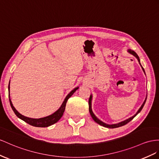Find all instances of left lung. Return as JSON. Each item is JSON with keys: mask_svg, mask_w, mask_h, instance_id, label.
I'll return each mask as SVG.
<instances>
[{"mask_svg": "<svg viewBox=\"0 0 159 159\" xmlns=\"http://www.w3.org/2000/svg\"><path fill=\"white\" fill-rule=\"evenodd\" d=\"M128 52L129 53V54H131L132 55H133L134 56H135V57H136V58L138 59V62H139L140 65V66H142V65H141L140 62V58H139V57H138V56L137 55L136 53L135 52H134V51L132 50H128ZM142 70H143L144 72L145 73L143 67L142 66ZM146 99H145V100H144V103H142V105H141V107H140V109H138V111L136 112V113L135 115L133 116H132V117H129V118H128V119H127V120H124V121H121V122H120V123L115 124H105V123H104V122H103L102 121H101L100 120H99V119L97 118V117L95 116V114H94V113H93V111H92V108H91L92 95H90V97H89V112H90V114H91V117H92V118L93 119V120H94L95 122H97V123L98 124H99V125H102V126H103V127H105V128H116L120 127V126H122V125H125L126 124H128V122H129V121H131V120H132L134 117H136V116L138 114V113H139L141 111V110L142 109V108H143L144 105V104H145V103H146Z\"/></svg>", "mask_w": 159, "mask_h": 159, "instance_id": "8db88e82", "label": "left lung"}]
</instances>
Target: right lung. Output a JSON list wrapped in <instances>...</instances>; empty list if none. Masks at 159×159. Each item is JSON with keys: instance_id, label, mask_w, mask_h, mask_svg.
Segmentation results:
<instances>
[{"instance_id": "add662e5", "label": "right lung", "mask_w": 159, "mask_h": 159, "mask_svg": "<svg viewBox=\"0 0 159 159\" xmlns=\"http://www.w3.org/2000/svg\"><path fill=\"white\" fill-rule=\"evenodd\" d=\"M79 88V87L75 88L72 91H71L70 93H68V95L66 97V98H65V99L64 100L62 105H61L60 107L58 109V110L55 111L54 113H52V115L44 117H42V118H39V119L30 118V117H25V116L21 115V113H19L17 110H16V109L14 107L13 103H12V102H11V100L10 99V95H9V97L10 105H11L12 109H13L14 113H15V115L17 116L19 118L23 120L24 121H25L26 123L29 124L31 125L35 126V127H42V128L48 127V126H50L52 124L56 123V122L58 121L61 118V117H62V116H63V113L64 112V110H65V107H66V102H67L68 99L70 98V97L73 94H74V93ZM9 89H10V85L9 84Z\"/></svg>"}]
</instances>
